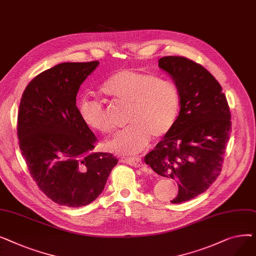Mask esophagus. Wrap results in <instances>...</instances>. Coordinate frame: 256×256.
<instances>
[{
    "label": "esophagus",
    "mask_w": 256,
    "mask_h": 256,
    "mask_svg": "<svg viewBox=\"0 0 256 256\" xmlns=\"http://www.w3.org/2000/svg\"><path fill=\"white\" fill-rule=\"evenodd\" d=\"M122 162H124V163H126V164H128L132 167H135V168H140V167L143 166V163H142V160H141L140 158H124V160L122 158Z\"/></svg>",
    "instance_id": "34e87169"
}]
</instances>
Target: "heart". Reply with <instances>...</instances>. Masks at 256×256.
Returning <instances> with one entry per match:
<instances>
[{"label": "heart", "instance_id": "heart-1", "mask_svg": "<svg viewBox=\"0 0 256 256\" xmlns=\"http://www.w3.org/2000/svg\"><path fill=\"white\" fill-rule=\"evenodd\" d=\"M102 91L113 100L128 104V128L119 130L106 142L111 152L132 154L144 150L152 136L164 137L170 132L180 111V93L170 80L132 70H120L102 86ZM78 115L90 128L110 132L112 124L98 100L88 96L78 104Z\"/></svg>", "mask_w": 256, "mask_h": 256}]
</instances>
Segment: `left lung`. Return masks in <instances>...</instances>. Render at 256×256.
Segmentation results:
<instances>
[{"label": "left lung", "mask_w": 256, "mask_h": 256, "mask_svg": "<svg viewBox=\"0 0 256 256\" xmlns=\"http://www.w3.org/2000/svg\"><path fill=\"white\" fill-rule=\"evenodd\" d=\"M180 93L174 126L144 162L163 178L176 180L180 204L206 191L221 172L232 132L230 111L222 87L204 66L180 56L158 60Z\"/></svg>", "instance_id": "left-lung-1"}]
</instances>
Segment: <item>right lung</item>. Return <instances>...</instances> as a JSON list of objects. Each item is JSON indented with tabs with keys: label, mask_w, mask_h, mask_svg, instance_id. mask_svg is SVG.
<instances>
[{
	"label": "right lung",
	"mask_w": 256,
	"mask_h": 256,
	"mask_svg": "<svg viewBox=\"0 0 256 256\" xmlns=\"http://www.w3.org/2000/svg\"><path fill=\"white\" fill-rule=\"evenodd\" d=\"M98 61L66 62L39 74L26 87L18 137L31 176L60 206H84L102 192L118 160L93 152L98 138L83 122L76 94Z\"/></svg>",
	"instance_id": "add662e5"
}]
</instances>
